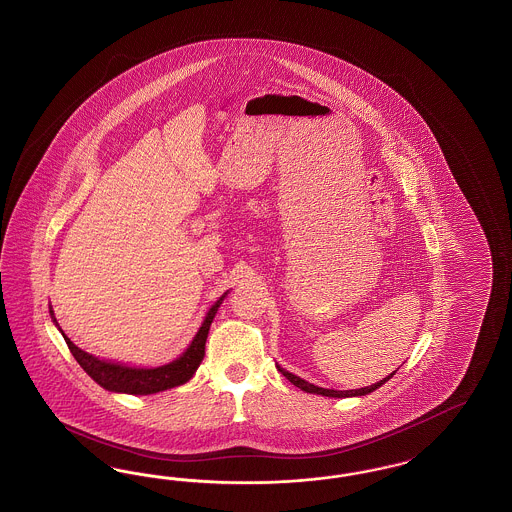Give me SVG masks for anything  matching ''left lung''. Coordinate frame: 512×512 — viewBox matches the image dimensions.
Instances as JSON below:
<instances>
[{
  "instance_id": "left-lung-1",
  "label": "left lung",
  "mask_w": 512,
  "mask_h": 512,
  "mask_svg": "<svg viewBox=\"0 0 512 512\" xmlns=\"http://www.w3.org/2000/svg\"><path fill=\"white\" fill-rule=\"evenodd\" d=\"M278 371L282 372L283 376H285L293 386H297V388L302 389V391H306V393H318V395H323V397H359V395H367V393H371L374 389L384 386V384L388 382L389 378L395 374V371H393L389 376H386L384 380H380V382H376V384H372V386H367V388L336 391V389L318 388V386H314V384H310V382L302 380L299 376H295L293 372L285 371V369H282L280 365H278Z\"/></svg>"
}]
</instances>
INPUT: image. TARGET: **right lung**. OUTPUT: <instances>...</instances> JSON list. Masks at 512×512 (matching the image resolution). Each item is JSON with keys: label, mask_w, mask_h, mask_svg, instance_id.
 <instances>
[{"label": "right lung", "mask_w": 512, "mask_h": 512, "mask_svg": "<svg viewBox=\"0 0 512 512\" xmlns=\"http://www.w3.org/2000/svg\"><path fill=\"white\" fill-rule=\"evenodd\" d=\"M225 295L217 300L212 308L208 310L202 327L198 329V333L194 336L191 346L183 352V355L177 357L176 361H172L168 365H162V367H155V369L126 367V365L104 361V359H98V357H94L90 353L83 352L81 348H77L71 342L68 336L62 333V329L58 327L56 318H54L53 308L49 312H51L54 325L60 329V333L64 336L71 355L75 357V361L83 367V371L87 372L96 384H100L107 391L128 393V395H151V393H159V391H164V389L177 388V386H181V384H185V382H189L193 378L194 372L200 367V363L204 359L206 338H208V333H210V325H212L213 318L217 314V308L221 306Z\"/></svg>", "instance_id": "add662e5"}]
</instances>
